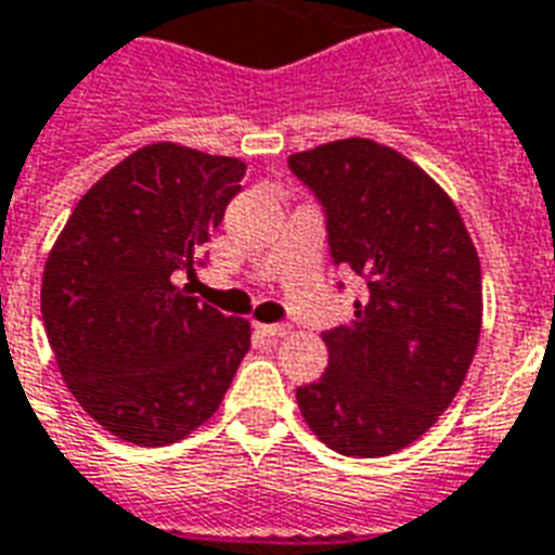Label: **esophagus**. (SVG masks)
I'll use <instances>...</instances> for the list:
<instances>
[{
	"mask_svg": "<svg viewBox=\"0 0 555 555\" xmlns=\"http://www.w3.org/2000/svg\"><path fill=\"white\" fill-rule=\"evenodd\" d=\"M256 332L264 334V337H285V334H287V325H279V323H256Z\"/></svg>",
	"mask_w": 555,
	"mask_h": 555,
	"instance_id": "34e87169",
	"label": "esophagus"
}]
</instances>
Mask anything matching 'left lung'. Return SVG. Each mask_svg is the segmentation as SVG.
I'll use <instances>...</instances> for the list:
<instances>
[{"mask_svg": "<svg viewBox=\"0 0 555 555\" xmlns=\"http://www.w3.org/2000/svg\"><path fill=\"white\" fill-rule=\"evenodd\" d=\"M287 165L323 203L334 264L366 285L352 323L323 334L328 366L296 404L337 454H396L434 428L472 366L477 249L454 201L392 147L337 139Z\"/></svg>", "mask_w": 555, "mask_h": 555, "instance_id": "left-lung-1", "label": "left lung"}]
</instances>
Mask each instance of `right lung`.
<instances>
[{"mask_svg": "<svg viewBox=\"0 0 555 555\" xmlns=\"http://www.w3.org/2000/svg\"><path fill=\"white\" fill-rule=\"evenodd\" d=\"M247 165L156 142L83 194L42 270L40 308L69 392L113 437L171 446L218 410L249 323L192 296L203 244Z\"/></svg>", "mask_w": 555, "mask_h": 555, "instance_id": "add662e5", "label": "right lung"}]
</instances>
